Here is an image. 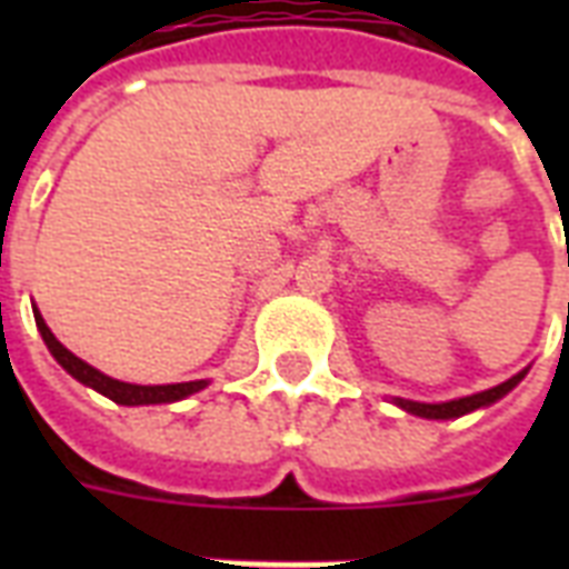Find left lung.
<instances>
[{
  "mask_svg": "<svg viewBox=\"0 0 569 569\" xmlns=\"http://www.w3.org/2000/svg\"><path fill=\"white\" fill-rule=\"evenodd\" d=\"M526 372H529V369H522V372H517L513 378H508L505 383H499V387L485 389V392H476V396L455 398V401H440V405H422V401H407V398H396V405L401 407V410H407V413L422 416V419H458V416L472 413V410H478V407L493 405V401H499L502 396H508V392H511V389L517 387L522 378H526Z\"/></svg>",
  "mask_w": 569,
  "mask_h": 569,
  "instance_id": "8db88e82",
  "label": "left lung"
}]
</instances>
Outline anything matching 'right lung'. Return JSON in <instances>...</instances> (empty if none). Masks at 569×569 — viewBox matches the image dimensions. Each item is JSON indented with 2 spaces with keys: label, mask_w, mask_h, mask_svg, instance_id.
<instances>
[{
  "label": "right lung",
  "mask_w": 569,
  "mask_h": 569,
  "mask_svg": "<svg viewBox=\"0 0 569 569\" xmlns=\"http://www.w3.org/2000/svg\"><path fill=\"white\" fill-rule=\"evenodd\" d=\"M34 325H38L40 337L47 342L49 355L56 357L58 363L64 366L67 372L73 375L79 383L84 387L97 389L100 396L111 398L114 405H127V407H138V405H171V401H180L186 396H194L200 389L206 387V380H189V383H162V387H141V383H123V380H114L109 375H102L100 369H93L84 360L73 355V351H67L56 337H52V330L47 328V321L34 307Z\"/></svg>",
  "instance_id": "1"
}]
</instances>
